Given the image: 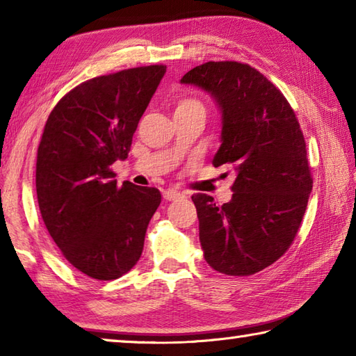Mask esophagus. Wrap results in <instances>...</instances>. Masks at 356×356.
I'll use <instances>...</instances> for the list:
<instances>
[{
    "label": "esophagus",
    "mask_w": 356,
    "mask_h": 356,
    "mask_svg": "<svg viewBox=\"0 0 356 356\" xmlns=\"http://www.w3.org/2000/svg\"><path fill=\"white\" fill-rule=\"evenodd\" d=\"M163 197L166 201H176V200H180V197H185V193L177 191V190H166L163 193Z\"/></svg>",
    "instance_id": "esophagus-1"
}]
</instances>
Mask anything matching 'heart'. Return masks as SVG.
<instances>
[{
  "label": "heart",
  "mask_w": 356,
  "mask_h": 356,
  "mask_svg": "<svg viewBox=\"0 0 356 356\" xmlns=\"http://www.w3.org/2000/svg\"><path fill=\"white\" fill-rule=\"evenodd\" d=\"M176 111H185V113H196L204 116L206 114V108H204L202 102L197 97H191V95H186L177 102Z\"/></svg>",
  "instance_id": "b5f03b06"
}]
</instances>
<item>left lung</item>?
Returning a JSON list of instances; mask_svg holds the SVG:
<instances>
[{
  "instance_id": "8db88e82",
  "label": "left lung",
  "mask_w": 356,
  "mask_h": 356,
  "mask_svg": "<svg viewBox=\"0 0 356 356\" xmlns=\"http://www.w3.org/2000/svg\"><path fill=\"white\" fill-rule=\"evenodd\" d=\"M213 95L222 113L215 166L236 172L232 200L191 196L204 259L229 276H250L291 248L303 220L312 176L303 131L275 84L250 64L209 61L180 80Z\"/></svg>"
}]
</instances>
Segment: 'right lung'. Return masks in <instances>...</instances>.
<instances>
[{
	"instance_id": "right-lung-1",
	"label": "right lung",
	"mask_w": 356,
	"mask_h": 356,
	"mask_svg": "<svg viewBox=\"0 0 356 356\" xmlns=\"http://www.w3.org/2000/svg\"><path fill=\"white\" fill-rule=\"evenodd\" d=\"M165 72L154 64L83 81L45 122L35 163L40 215L63 256L89 278L111 281L134 267L161 202L154 186H119L111 165L127 159Z\"/></svg>"
}]
</instances>
